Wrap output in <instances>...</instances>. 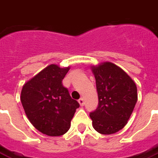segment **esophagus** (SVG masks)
Wrapping results in <instances>:
<instances>
[{"mask_svg": "<svg viewBox=\"0 0 158 158\" xmlns=\"http://www.w3.org/2000/svg\"><path fill=\"white\" fill-rule=\"evenodd\" d=\"M79 103L81 105V106H83L84 104H85V102H84V98L83 97H81V98H79Z\"/></svg>", "mask_w": 158, "mask_h": 158, "instance_id": "obj_1", "label": "esophagus"}]
</instances>
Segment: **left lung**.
I'll return each mask as SVG.
<instances>
[{
  "label": "left lung",
  "mask_w": 158,
  "mask_h": 158,
  "mask_svg": "<svg viewBox=\"0 0 158 158\" xmlns=\"http://www.w3.org/2000/svg\"><path fill=\"white\" fill-rule=\"evenodd\" d=\"M98 93V106L89 113L94 129L102 135L122 129L137 102V87L132 79L112 62L92 67Z\"/></svg>",
  "instance_id": "left-lung-1"
}]
</instances>
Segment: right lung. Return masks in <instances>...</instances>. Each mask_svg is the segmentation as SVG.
<instances>
[{
	"label": "right lung",
	"instance_id": "obj_1",
	"mask_svg": "<svg viewBox=\"0 0 158 158\" xmlns=\"http://www.w3.org/2000/svg\"><path fill=\"white\" fill-rule=\"evenodd\" d=\"M69 70L52 64L23 86L21 102L26 115L34 127L46 135H64L79 107L62 85Z\"/></svg>",
	"mask_w": 158,
	"mask_h": 158
}]
</instances>
